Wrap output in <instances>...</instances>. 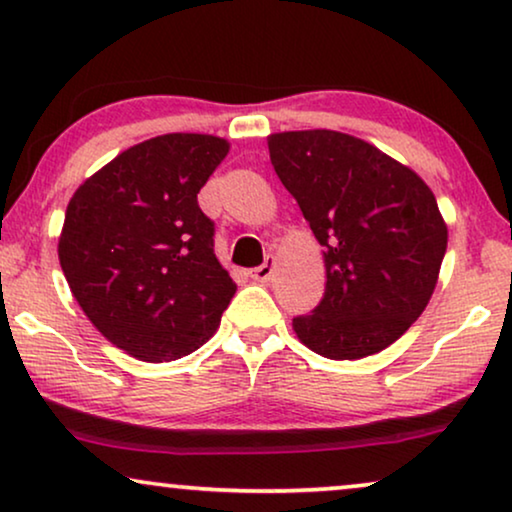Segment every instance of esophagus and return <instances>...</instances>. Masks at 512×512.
<instances>
[{"label":"esophagus","mask_w":512,"mask_h":512,"mask_svg":"<svg viewBox=\"0 0 512 512\" xmlns=\"http://www.w3.org/2000/svg\"><path fill=\"white\" fill-rule=\"evenodd\" d=\"M275 265H277L275 256H268V258H265L263 265H258L256 270H251V277H254L256 282H261V284L270 282L272 275H275Z\"/></svg>","instance_id":"esophagus-1"}]
</instances>
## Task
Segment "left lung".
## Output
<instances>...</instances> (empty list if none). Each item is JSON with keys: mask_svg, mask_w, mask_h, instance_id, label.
<instances>
[{"mask_svg": "<svg viewBox=\"0 0 512 512\" xmlns=\"http://www.w3.org/2000/svg\"><path fill=\"white\" fill-rule=\"evenodd\" d=\"M277 177L324 247L326 291L293 331L326 359L377 354L419 319L436 289L447 226L410 167L335 130L268 137Z\"/></svg>", "mask_w": 512, "mask_h": 512, "instance_id": "left-lung-1", "label": "left lung"}]
</instances>
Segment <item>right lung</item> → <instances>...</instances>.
I'll list each match as a JSON object with an SVG mask.
<instances>
[{
	"instance_id": "1",
	"label": "right lung",
	"mask_w": 512,
	"mask_h": 512,
	"mask_svg": "<svg viewBox=\"0 0 512 512\" xmlns=\"http://www.w3.org/2000/svg\"><path fill=\"white\" fill-rule=\"evenodd\" d=\"M228 149L195 132L146 139L69 200L58 242L69 289L97 331L139 361L195 352L235 296L214 254V223L198 205Z\"/></svg>"
}]
</instances>
